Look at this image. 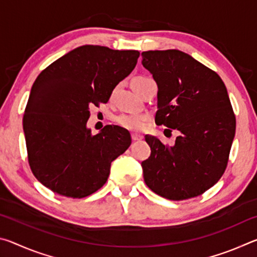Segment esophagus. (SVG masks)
Returning a JSON list of instances; mask_svg holds the SVG:
<instances>
[{
	"label": "esophagus",
	"mask_w": 257,
	"mask_h": 257,
	"mask_svg": "<svg viewBox=\"0 0 257 257\" xmlns=\"http://www.w3.org/2000/svg\"><path fill=\"white\" fill-rule=\"evenodd\" d=\"M132 138L134 142H137V141H141V139H143V136L142 135H138V134H132Z\"/></svg>",
	"instance_id": "obj_1"
}]
</instances>
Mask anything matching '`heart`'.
Returning a JSON list of instances; mask_svg holds the SVG:
<instances>
[{
    "label": "heart",
    "instance_id": "heart-1",
    "mask_svg": "<svg viewBox=\"0 0 257 257\" xmlns=\"http://www.w3.org/2000/svg\"><path fill=\"white\" fill-rule=\"evenodd\" d=\"M147 79L146 77H135L132 84L135 82H139ZM147 118L145 115H139V114H127V113H123V114H120L118 118H116V122H118L121 127H123L128 130H133V132H141L145 128Z\"/></svg>",
    "mask_w": 257,
    "mask_h": 257
}]
</instances>
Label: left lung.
<instances>
[{
	"mask_svg": "<svg viewBox=\"0 0 257 257\" xmlns=\"http://www.w3.org/2000/svg\"><path fill=\"white\" fill-rule=\"evenodd\" d=\"M142 56L159 88L156 124L180 132L173 146L145 136L152 152L142 162L144 180L171 201L199 196L228 164L236 116L227 88L215 71L181 51H147Z\"/></svg>",
	"mask_w": 257,
	"mask_h": 257,
	"instance_id": "8db88e82",
	"label": "left lung"
}]
</instances>
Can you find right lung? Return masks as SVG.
<instances>
[{
	"instance_id": "1",
	"label": "right lung",
	"mask_w": 257,
	"mask_h": 257,
	"mask_svg": "<svg viewBox=\"0 0 257 257\" xmlns=\"http://www.w3.org/2000/svg\"><path fill=\"white\" fill-rule=\"evenodd\" d=\"M138 51L84 45L51 63L35 80L25 108L28 162L53 193L82 198L97 191L111 162L132 144L128 130L86 127L89 107L107 103L112 90L136 67Z\"/></svg>"
}]
</instances>
